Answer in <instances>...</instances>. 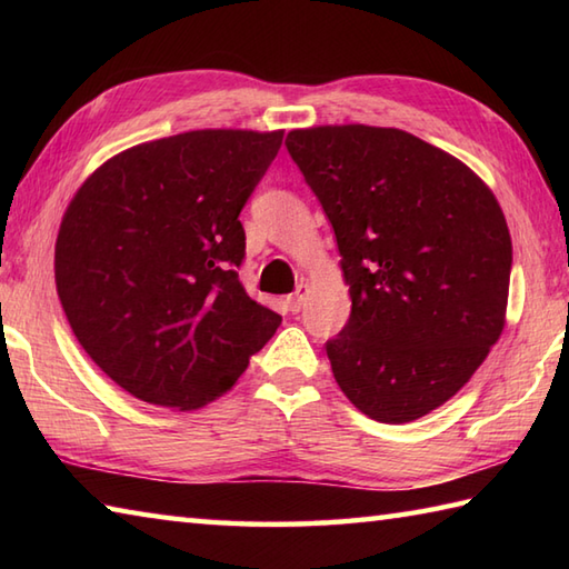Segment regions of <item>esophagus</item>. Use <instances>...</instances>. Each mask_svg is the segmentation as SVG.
I'll list each match as a JSON object with an SVG mask.
<instances>
[{
	"mask_svg": "<svg viewBox=\"0 0 569 569\" xmlns=\"http://www.w3.org/2000/svg\"><path fill=\"white\" fill-rule=\"evenodd\" d=\"M308 293H310V288L306 286V283H300L298 288H296V293L288 298V306H291V310L293 312H300V308L306 306V298H308Z\"/></svg>",
	"mask_w": 569,
	"mask_h": 569,
	"instance_id": "obj_1",
	"label": "esophagus"
}]
</instances>
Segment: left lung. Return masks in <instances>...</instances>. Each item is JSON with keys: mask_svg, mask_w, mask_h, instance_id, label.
Here are the masks:
<instances>
[{"mask_svg": "<svg viewBox=\"0 0 569 569\" xmlns=\"http://www.w3.org/2000/svg\"><path fill=\"white\" fill-rule=\"evenodd\" d=\"M286 147L335 229L352 312L328 340L361 413L410 422L462 389L503 332L511 234L469 166L403 129L288 131Z\"/></svg>", "mask_w": 569, "mask_h": 569, "instance_id": "obj_1", "label": "left lung"}]
</instances>
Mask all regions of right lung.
<instances>
[{"mask_svg": "<svg viewBox=\"0 0 569 569\" xmlns=\"http://www.w3.org/2000/svg\"><path fill=\"white\" fill-rule=\"evenodd\" d=\"M283 131L198 129L112 156L70 200L56 288L80 347L141 401L196 410L232 389L281 316L239 281V212Z\"/></svg>", "mask_w": 569, "mask_h": 569, "instance_id": "1", "label": "right lung"}]
</instances>
